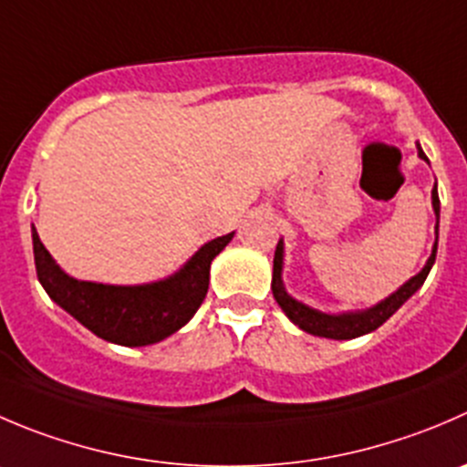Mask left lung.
<instances>
[{
    "mask_svg": "<svg viewBox=\"0 0 467 467\" xmlns=\"http://www.w3.org/2000/svg\"><path fill=\"white\" fill-rule=\"evenodd\" d=\"M418 150H420V157H422V160H427V155L422 152V148L418 146ZM431 201H433V210H436V216H438V212H441V201H438L436 187H433V192H431ZM436 251H438V225H436V244H433L431 257L427 260L424 269L420 271L418 275H413L409 283L401 285V287L397 289L392 296H388L386 301H381L379 306L369 307V310H365V312L326 315V312L312 310V307L294 301V298L285 292L283 278H280V274H283V242H278V246H275V255H274V278H271V292H274V298L278 301V306L283 307L285 315H287L289 319L298 326V328L306 330V333L319 335V337H330V339H351V337H358V335L377 330L383 321L390 319V317L395 315L401 306H404L406 298H410L420 287H422V283L427 280L429 271H431L433 262H436Z\"/></svg>",
    "mask_w": 467,
    "mask_h": 467,
    "instance_id": "1",
    "label": "left lung"
}]
</instances>
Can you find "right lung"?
I'll return each instance as SVG.
<instances>
[{
    "label": "right lung",
    "mask_w": 467,
    "mask_h": 467,
    "mask_svg": "<svg viewBox=\"0 0 467 467\" xmlns=\"http://www.w3.org/2000/svg\"><path fill=\"white\" fill-rule=\"evenodd\" d=\"M36 274L49 298L70 312L98 337L123 347H146L182 328L205 298L210 265L233 239V233L207 242L171 278L137 287L84 283L63 274L31 228Z\"/></svg>",
    "instance_id": "obj_1"
}]
</instances>
